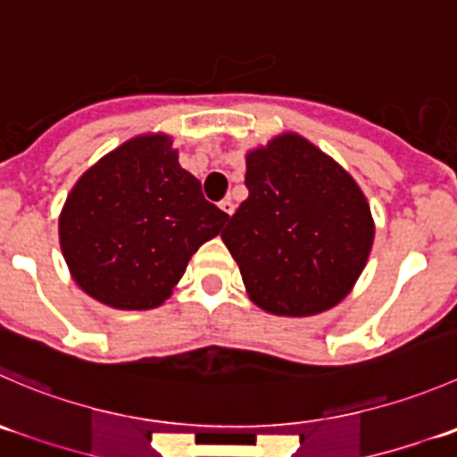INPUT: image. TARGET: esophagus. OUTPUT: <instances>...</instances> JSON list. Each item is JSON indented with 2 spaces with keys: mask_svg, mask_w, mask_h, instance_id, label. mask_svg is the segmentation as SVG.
Returning a JSON list of instances; mask_svg holds the SVG:
<instances>
[{
  "mask_svg": "<svg viewBox=\"0 0 457 457\" xmlns=\"http://www.w3.org/2000/svg\"><path fill=\"white\" fill-rule=\"evenodd\" d=\"M219 207H220V210H223L228 216L234 214V203H232V198H223V201L219 203Z\"/></svg>",
  "mask_w": 457,
  "mask_h": 457,
  "instance_id": "obj_1",
  "label": "esophagus"
}]
</instances>
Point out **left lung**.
<instances>
[{"mask_svg":"<svg viewBox=\"0 0 457 457\" xmlns=\"http://www.w3.org/2000/svg\"><path fill=\"white\" fill-rule=\"evenodd\" d=\"M245 187L220 234L250 299L278 317L335 308L366 268L375 223L364 192L339 162L299 134L245 154Z\"/></svg>","mask_w":457,"mask_h":457,"instance_id":"8db88e82","label":"left lung"}]
</instances>
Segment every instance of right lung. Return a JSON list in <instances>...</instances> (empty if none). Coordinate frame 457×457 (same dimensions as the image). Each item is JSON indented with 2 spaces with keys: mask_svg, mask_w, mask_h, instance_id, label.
Masks as SVG:
<instances>
[{
  "mask_svg": "<svg viewBox=\"0 0 457 457\" xmlns=\"http://www.w3.org/2000/svg\"><path fill=\"white\" fill-rule=\"evenodd\" d=\"M228 219L180 167L171 136L143 134L79 176L62 207L60 247L88 296L116 310H152Z\"/></svg>",
  "mask_w": 457,
  "mask_h": 457,
  "instance_id": "obj_1",
  "label": "right lung"
}]
</instances>
